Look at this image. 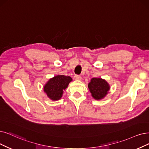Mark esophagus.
Wrapping results in <instances>:
<instances>
[{
	"instance_id": "obj_1",
	"label": "esophagus",
	"mask_w": 149,
	"mask_h": 149,
	"mask_svg": "<svg viewBox=\"0 0 149 149\" xmlns=\"http://www.w3.org/2000/svg\"><path fill=\"white\" fill-rule=\"evenodd\" d=\"M74 79L76 80H78V81H80L81 80V76H79V75H78V74H76L74 76Z\"/></svg>"
}]
</instances>
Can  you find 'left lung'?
Returning a JSON list of instances; mask_svg holds the SVG:
<instances>
[{
	"label": "left lung",
	"mask_w": 149,
	"mask_h": 149,
	"mask_svg": "<svg viewBox=\"0 0 149 149\" xmlns=\"http://www.w3.org/2000/svg\"><path fill=\"white\" fill-rule=\"evenodd\" d=\"M92 96L96 100L104 98L109 90V86L105 80L101 78H92L88 85Z\"/></svg>",
	"instance_id": "obj_1"
}]
</instances>
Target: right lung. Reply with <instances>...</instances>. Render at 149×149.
Listing matches in <instances>:
<instances>
[{
    "mask_svg": "<svg viewBox=\"0 0 149 149\" xmlns=\"http://www.w3.org/2000/svg\"><path fill=\"white\" fill-rule=\"evenodd\" d=\"M72 79L70 76L57 75L47 82L44 86V91L50 99L58 100L61 98L63 90L68 87Z\"/></svg>",
    "mask_w": 149,
    "mask_h": 149,
    "instance_id": "1",
    "label": "right lung"
}]
</instances>
